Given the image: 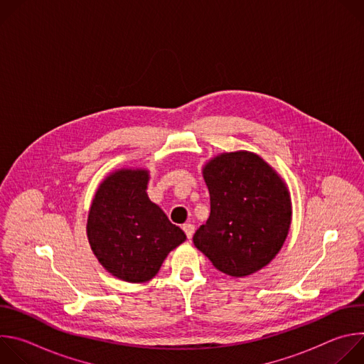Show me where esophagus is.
Instances as JSON below:
<instances>
[{
    "mask_svg": "<svg viewBox=\"0 0 364 364\" xmlns=\"http://www.w3.org/2000/svg\"><path fill=\"white\" fill-rule=\"evenodd\" d=\"M183 230L186 232V235H187V237H188V239H191V237H193V235H194V226H193L191 223H186V225H183Z\"/></svg>",
    "mask_w": 364,
    "mask_h": 364,
    "instance_id": "1",
    "label": "esophagus"
}]
</instances>
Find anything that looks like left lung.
<instances>
[{
    "label": "left lung",
    "mask_w": 364,
    "mask_h": 364,
    "mask_svg": "<svg viewBox=\"0 0 364 364\" xmlns=\"http://www.w3.org/2000/svg\"><path fill=\"white\" fill-rule=\"evenodd\" d=\"M210 216L193 236L194 246L220 272L247 277L281 250L291 226L287 184L259 155L223 152L203 168Z\"/></svg>",
    "instance_id": "1"
}]
</instances>
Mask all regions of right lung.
I'll return each instance as SVG.
<instances>
[{"label":"right lung","instance_id":"1","mask_svg":"<svg viewBox=\"0 0 364 364\" xmlns=\"http://www.w3.org/2000/svg\"><path fill=\"white\" fill-rule=\"evenodd\" d=\"M148 170L121 168L97 187L86 233L99 264L114 277L134 284L152 279L167 255L186 240L146 194Z\"/></svg>","mask_w":364,"mask_h":364}]
</instances>
